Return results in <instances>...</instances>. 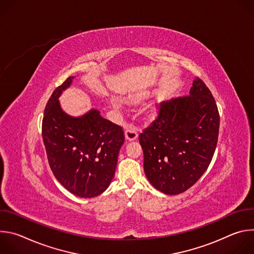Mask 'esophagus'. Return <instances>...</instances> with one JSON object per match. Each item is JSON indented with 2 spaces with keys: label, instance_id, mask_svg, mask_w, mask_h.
Listing matches in <instances>:
<instances>
[{
  "label": "esophagus",
  "instance_id": "obj_1",
  "mask_svg": "<svg viewBox=\"0 0 254 254\" xmlns=\"http://www.w3.org/2000/svg\"><path fill=\"white\" fill-rule=\"evenodd\" d=\"M125 134H126L127 139L133 140V139H135L137 137V129L133 126H127V128H126Z\"/></svg>",
  "mask_w": 254,
  "mask_h": 254
}]
</instances>
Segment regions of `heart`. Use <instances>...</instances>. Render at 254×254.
<instances>
[{
	"label": "heart",
	"instance_id": "b5f03b06",
	"mask_svg": "<svg viewBox=\"0 0 254 254\" xmlns=\"http://www.w3.org/2000/svg\"><path fill=\"white\" fill-rule=\"evenodd\" d=\"M119 104H120V103H119V101H117V100H115V101H114V105H115V106H118Z\"/></svg>",
	"mask_w": 254,
	"mask_h": 254
}]
</instances>
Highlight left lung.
Listing matches in <instances>:
<instances>
[{"label":"left lung","mask_w":254,"mask_h":254,"mask_svg":"<svg viewBox=\"0 0 254 254\" xmlns=\"http://www.w3.org/2000/svg\"><path fill=\"white\" fill-rule=\"evenodd\" d=\"M158 118L139 134L143 170L150 183L167 195L191 188L209 167L219 133L215 99L197 77L190 95L160 104Z\"/></svg>","instance_id":"8db88e82"}]
</instances>
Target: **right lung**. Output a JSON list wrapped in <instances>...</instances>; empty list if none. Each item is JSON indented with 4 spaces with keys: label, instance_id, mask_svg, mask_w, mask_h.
<instances>
[{
    "label": "right lung",
    "instance_id": "right-lung-1",
    "mask_svg": "<svg viewBox=\"0 0 254 254\" xmlns=\"http://www.w3.org/2000/svg\"><path fill=\"white\" fill-rule=\"evenodd\" d=\"M73 78L68 77L50 96L42 121V137L58 182L72 194L92 198L112 182L125 132L122 127L103 119L97 110L79 118L62 111L58 98Z\"/></svg>",
    "mask_w": 254,
    "mask_h": 254
}]
</instances>
